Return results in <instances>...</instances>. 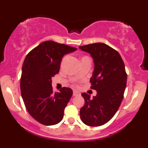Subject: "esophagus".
<instances>
[{
  "mask_svg": "<svg viewBox=\"0 0 148 148\" xmlns=\"http://www.w3.org/2000/svg\"><path fill=\"white\" fill-rule=\"evenodd\" d=\"M80 95V92L77 90H74L73 91V96H78Z\"/></svg>",
  "mask_w": 148,
  "mask_h": 148,
  "instance_id": "1",
  "label": "esophagus"
}]
</instances>
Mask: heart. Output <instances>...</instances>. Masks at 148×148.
I'll use <instances>...</instances> for the list:
<instances>
[{"label": "heart", "mask_w": 148, "mask_h": 148, "mask_svg": "<svg viewBox=\"0 0 148 148\" xmlns=\"http://www.w3.org/2000/svg\"><path fill=\"white\" fill-rule=\"evenodd\" d=\"M84 58H85V57H84Z\"/></svg>", "instance_id": "1"}]
</instances>
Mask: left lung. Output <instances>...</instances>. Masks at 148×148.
<instances>
[{"label": "left lung", "mask_w": 148, "mask_h": 148, "mask_svg": "<svg viewBox=\"0 0 148 148\" xmlns=\"http://www.w3.org/2000/svg\"><path fill=\"white\" fill-rule=\"evenodd\" d=\"M79 49L92 58L95 67L90 82L91 89L97 91L92 98L86 92L81 94L85 104L80 116L86 125L101 126L114 116L123 101L127 79L125 64L119 53L106 44H91Z\"/></svg>", "instance_id": "obj_1"}]
</instances>
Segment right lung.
<instances>
[{
	"label": "right lung",
	"mask_w": 148,
	"mask_h": 148,
	"mask_svg": "<svg viewBox=\"0 0 148 148\" xmlns=\"http://www.w3.org/2000/svg\"><path fill=\"white\" fill-rule=\"evenodd\" d=\"M76 49L53 41L42 42L25 57L22 66L21 96L29 114L45 125H54L63 118L72 90L62 88L53 92L51 79L60 70L62 57Z\"/></svg>",
	"instance_id": "obj_1"
}]
</instances>
